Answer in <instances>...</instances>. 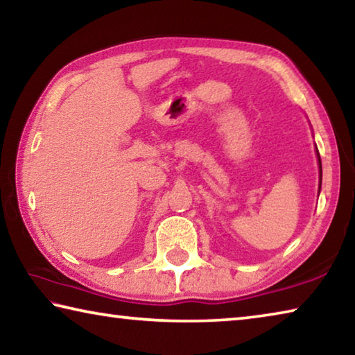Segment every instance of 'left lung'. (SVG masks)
Here are the masks:
<instances>
[{
    "label": "left lung",
    "mask_w": 355,
    "mask_h": 355,
    "mask_svg": "<svg viewBox=\"0 0 355 355\" xmlns=\"http://www.w3.org/2000/svg\"><path fill=\"white\" fill-rule=\"evenodd\" d=\"M318 163H320V178H322V167H321V158H320V153H318ZM320 189H321V182H320Z\"/></svg>",
    "instance_id": "left-lung-1"
}]
</instances>
